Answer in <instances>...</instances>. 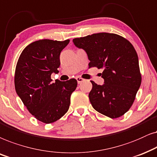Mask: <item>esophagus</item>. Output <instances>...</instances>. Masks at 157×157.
Instances as JSON below:
<instances>
[{"instance_id":"34e87169","label":"esophagus","mask_w":157,"mask_h":157,"mask_svg":"<svg viewBox=\"0 0 157 157\" xmlns=\"http://www.w3.org/2000/svg\"><path fill=\"white\" fill-rule=\"evenodd\" d=\"M76 80H77V83H78V84H80L81 82H83V81H84V79L81 78V77H77Z\"/></svg>"}]
</instances>
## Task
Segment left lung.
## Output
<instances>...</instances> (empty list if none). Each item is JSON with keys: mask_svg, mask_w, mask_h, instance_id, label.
I'll list each match as a JSON object with an SVG mask.
<instances>
[{"mask_svg": "<svg viewBox=\"0 0 157 157\" xmlns=\"http://www.w3.org/2000/svg\"><path fill=\"white\" fill-rule=\"evenodd\" d=\"M84 49L89 67L103 69L104 84L91 81L89 99L100 113L116 118L130 109L141 83L139 58L133 45L116 33H98L72 40Z\"/></svg>", "mask_w": 157, "mask_h": 157, "instance_id": "1", "label": "left lung"}]
</instances>
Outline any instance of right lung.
<instances>
[{"mask_svg": "<svg viewBox=\"0 0 157 157\" xmlns=\"http://www.w3.org/2000/svg\"><path fill=\"white\" fill-rule=\"evenodd\" d=\"M70 42L41 39L29 44L21 54L15 71V89L27 109L37 120L51 124L67 112L70 96L76 89L75 79L52 82L58 73L59 55Z\"/></svg>", "mask_w": 157, "mask_h": 157, "instance_id": "right-lung-1", "label": "right lung"}]
</instances>
